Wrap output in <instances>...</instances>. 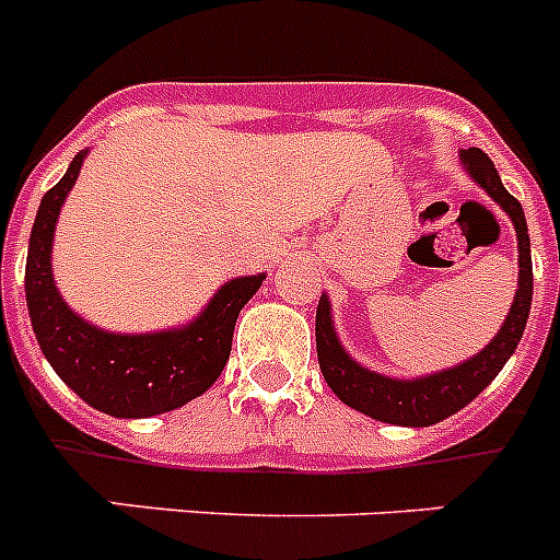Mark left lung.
I'll list each match as a JSON object with an SVG mask.
<instances>
[{
	"label": "left lung",
	"instance_id": "obj_1",
	"mask_svg": "<svg viewBox=\"0 0 560 560\" xmlns=\"http://www.w3.org/2000/svg\"><path fill=\"white\" fill-rule=\"evenodd\" d=\"M459 160H463L465 171L471 173V179L511 215L518 237L516 300H513L511 314L502 323L499 334L477 355L457 368L420 375V378H389V375L361 368L359 361H353V355H348V350L341 348L334 319H330L328 296H319V308H316V355H319V370H323L328 387L339 395L341 404L375 420H384V423H395V427H432V423L446 420L448 415L459 412L465 404H471L497 378L504 361L516 353L527 316H530L533 260L522 205L504 190L488 153H482L479 148H468V151H459Z\"/></svg>",
	"mask_w": 560,
	"mask_h": 560
}]
</instances>
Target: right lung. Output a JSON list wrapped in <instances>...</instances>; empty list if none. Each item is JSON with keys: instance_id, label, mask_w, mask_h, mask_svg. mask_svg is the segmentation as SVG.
Here are the masks:
<instances>
[{"instance_id": "obj_1", "label": "right lung", "mask_w": 560, "mask_h": 560, "mask_svg": "<svg viewBox=\"0 0 560 560\" xmlns=\"http://www.w3.org/2000/svg\"><path fill=\"white\" fill-rule=\"evenodd\" d=\"M86 151L63 179L44 192L30 232L24 294L38 348L61 381L89 407L112 418H151L185 407L215 384L232 350L235 319L266 275L235 277L192 323L156 334H112L75 314L52 280V235L63 199L75 185Z\"/></svg>"}]
</instances>
